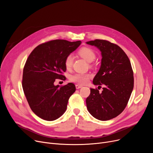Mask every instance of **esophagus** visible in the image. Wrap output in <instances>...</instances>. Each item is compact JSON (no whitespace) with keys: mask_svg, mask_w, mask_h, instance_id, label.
Wrapping results in <instances>:
<instances>
[{"mask_svg":"<svg viewBox=\"0 0 153 153\" xmlns=\"http://www.w3.org/2000/svg\"><path fill=\"white\" fill-rule=\"evenodd\" d=\"M82 85H76V88L77 89H81V88H82Z\"/></svg>","mask_w":153,"mask_h":153,"instance_id":"1","label":"esophagus"}]
</instances>
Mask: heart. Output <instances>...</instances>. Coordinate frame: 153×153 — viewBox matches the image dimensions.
Segmentation results:
<instances>
[{
  "label": "heart",
  "instance_id": "1",
  "mask_svg": "<svg viewBox=\"0 0 153 153\" xmlns=\"http://www.w3.org/2000/svg\"><path fill=\"white\" fill-rule=\"evenodd\" d=\"M79 55L86 60L87 62L93 61L95 57L96 54L95 51L89 47H82L78 51ZM72 61H73V57L72 54H68L64 60V65L66 68L69 69L72 66ZM91 77L89 74H83V73H76L72 75L71 77V80L74 82L78 84H85Z\"/></svg>",
  "mask_w": 153,
  "mask_h": 153
}]
</instances>
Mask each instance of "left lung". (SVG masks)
<instances>
[{
	"label": "left lung",
	"mask_w": 153,
	"mask_h": 153,
	"mask_svg": "<svg viewBox=\"0 0 153 153\" xmlns=\"http://www.w3.org/2000/svg\"><path fill=\"white\" fill-rule=\"evenodd\" d=\"M86 43L97 47L102 53L101 66L93 83L103 85L101 93L91 89L87 108L94 117L106 121L119 115L126 107L133 89V71L129 58L117 45L98 39Z\"/></svg>",
	"instance_id": "left-lung-1"
}]
</instances>
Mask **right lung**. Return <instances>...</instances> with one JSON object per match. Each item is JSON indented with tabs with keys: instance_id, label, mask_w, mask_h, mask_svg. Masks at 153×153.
I'll list each match as a JSON object with an SVG mask.
<instances>
[{
	"instance_id": "obj_1",
	"label": "right lung",
	"mask_w": 153,
	"mask_h": 153,
	"mask_svg": "<svg viewBox=\"0 0 153 153\" xmlns=\"http://www.w3.org/2000/svg\"><path fill=\"white\" fill-rule=\"evenodd\" d=\"M81 41L54 39L37 46L23 68L22 87L29 106L39 118L53 121L65 112L75 85H54L55 79L66 80L64 60L76 50Z\"/></svg>"
}]
</instances>
